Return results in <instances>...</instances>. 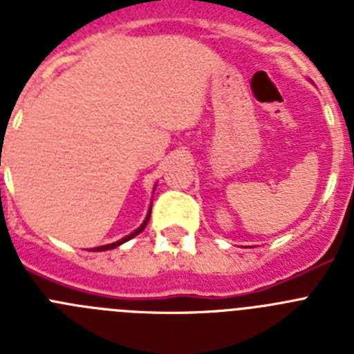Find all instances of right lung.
<instances>
[{
    "label": "right lung",
    "mask_w": 354,
    "mask_h": 354,
    "mask_svg": "<svg viewBox=\"0 0 354 354\" xmlns=\"http://www.w3.org/2000/svg\"><path fill=\"white\" fill-rule=\"evenodd\" d=\"M149 218H150V209H149V214H147L145 221H143V223L140 225V227L136 228V230H134L133 234H129V236H126V237H122V239H120V241H117V243H109V245L97 246V248H92V252H106V250H113V248H117V246H120L122 243H126V241L133 239L134 236H138L140 232H143V228H145V227H147V223H149Z\"/></svg>",
    "instance_id": "right-lung-1"
}]
</instances>
